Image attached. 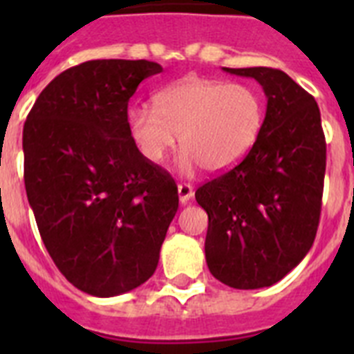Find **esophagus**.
Returning <instances> with one entry per match:
<instances>
[{
	"label": "esophagus",
	"mask_w": 354,
	"mask_h": 354,
	"mask_svg": "<svg viewBox=\"0 0 354 354\" xmlns=\"http://www.w3.org/2000/svg\"><path fill=\"white\" fill-rule=\"evenodd\" d=\"M177 193H179L180 204L186 205L193 196V186H192V184H186V183L179 184V186H177Z\"/></svg>",
	"instance_id": "obj_1"
}]
</instances>
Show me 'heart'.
Segmentation results:
<instances>
[{"mask_svg": "<svg viewBox=\"0 0 354 354\" xmlns=\"http://www.w3.org/2000/svg\"><path fill=\"white\" fill-rule=\"evenodd\" d=\"M154 105L127 111V126L140 154L161 162L177 143L183 147L179 170L211 174L234 168L245 159L264 124V102L250 84L211 77H186L156 95Z\"/></svg>", "mask_w": 354, "mask_h": 354, "instance_id": "heart-1", "label": "heart"}]
</instances>
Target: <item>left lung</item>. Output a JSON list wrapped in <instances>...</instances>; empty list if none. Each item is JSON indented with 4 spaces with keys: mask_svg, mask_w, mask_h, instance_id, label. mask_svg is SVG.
Returning <instances> with one entry per match:
<instances>
[{
    "mask_svg": "<svg viewBox=\"0 0 354 354\" xmlns=\"http://www.w3.org/2000/svg\"><path fill=\"white\" fill-rule=\"evenodd\" d=\"M223 71L253 77L268 106L246 158L196 189V202L209 216L205 261L225 286L262 289L280 282L314 245L326 142L317 102L286 72Z\"/></svg>",
    "mask_w": 354,
    "mask_h": 354,
    "instance_id": "1",
    "label": "left lung"
}]
</instances>
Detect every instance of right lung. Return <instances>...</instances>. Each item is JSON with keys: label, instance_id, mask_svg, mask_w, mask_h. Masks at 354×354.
<instances>
[{"label": "right lung", "instance_id": "right-lung-1", "mask_svg": "<svg viewBox=\"0 0 354 354\" xmlns=\"http://www.w3.org/2000/svg\"><path fill=\"white\" fill-rule=\"evenodd\" d=\"M147 60H92L40 92L23 129L24 186L40 237L74 287L97 298L147 282L174 220V179L147 161L127 126V102Z\"/></svg>", "mask_w": 354, "mask_h": 354}]
</instances>
